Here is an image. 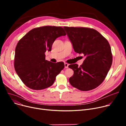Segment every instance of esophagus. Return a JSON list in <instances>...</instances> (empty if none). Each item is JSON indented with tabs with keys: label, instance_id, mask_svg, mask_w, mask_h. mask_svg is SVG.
Instances as JSON below:
<instances>
[{
	"label": "esophagus",
	"instance_id": "1",
	"mask_svg": "<svg viewBox=\"0 0 126 126\" xmlns=\"http://www.w3.org/2000/svg\"><path fill=\"white\" fill-rule=\"evenodd\" d=\"M64 65H65V68H67L68 67V66H69V64L67 63H64Z\"/></svg>",
	"mask_w": 126,
	"mask_h": 126
}]
</instances>
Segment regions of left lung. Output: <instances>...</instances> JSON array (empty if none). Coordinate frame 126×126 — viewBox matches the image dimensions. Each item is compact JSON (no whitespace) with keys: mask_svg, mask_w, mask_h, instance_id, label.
Returning a JSON list of instances; mask_svg holds the SVG:
<instances>
[{"mask_svg":"<svg viewBox=\"0 0 126 126\" xmlns=\"http://www.w3.org/2000/svg\"><path fill=\"white\" fill-rule=\"evenodd\" d=\"M75 52L83 54L85 59L78 67L77 64L69 68L74 71L69 81L72 86L81 91L98 87L105 80L111 66L112 55L107 40L94 29L64 26Z\"/></svg>","mask_w":126,"mask_h":126,"instance_id":"obj_1","label":"left lung"}]
</instances>
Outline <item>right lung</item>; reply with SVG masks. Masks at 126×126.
Masks as SVG:
<instances>
[{
    "label": "right lung",
    "mask_w": 126,
    "mask_h": 126,
    "mask_svg": "<svg viewBox=\"0 0 126 126\" xmlns=\"http://www.w3.org/2000/svg\"><path fill=\"white\" fill-rule=\"evenodd\" d=\"M66 35L63 28L44 26L33 29L18 41L15 48L14 67L22 82L33 90L48 88L64 68V63L45 60L55 40Z\"/></svg>",
    "instance_id": "obj_1"
}]
</instances>
